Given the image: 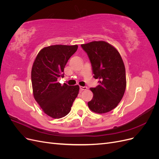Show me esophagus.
I'll use <instances>...</instances> for the list:
<instances>
[{
  "label": "esophagus",
  "instance_id": "obj_1",
  "mask_svg": "<svg viewBox=\"0 0 159 159\" xmlns=\"http://www.w3.org/2000/svg\"><path fill=\"white\" fill-rule=\"evenodd\" d=\"M80 89H81V91H83V90H86V89H88V88L86 87V86H80Z\"/></svg>",
  "mask_w": 159,
  "mask_h": 159
}]
</instances>
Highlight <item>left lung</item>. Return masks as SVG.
<instances>
[{"mask_svg":"<svg viewBox=\"0 0 159 159\" xmlns=\"http://www.w3.org/2000/svg\"><path fill=\"white\" fill-rule=\"evenodd\" d=\"M91 62L93 78L99 84L91 88L93 98L89 108L97 113H105L117 106L126 88L125 68L119 52L104 41L81 45Z\"/></svg>","mask_w":159,"mask_h":159,"instance_id":"1","label":"left lung"}]
</instances>
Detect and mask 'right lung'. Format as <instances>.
<instances>
[{"mask_svg": "<svg viewBox=\"0 0 159 159\" xmlns=\"http://www.w3.org/2000/svg\"><path fill=\"white\" fill-rule=\"evenodd\" d=\"M78 46L54 45L43 48L34 62L31 79L34 99L48 116L59 119L71 110L79 93V85L57 82L64 76V68Z\"/></svg>", "mask_w": 159, "mask_h": 159, "instance_id": "right-lung-1", "label": "right lung"}]
</instances>
